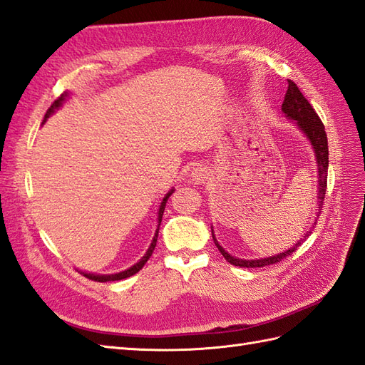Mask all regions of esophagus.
Wrapping results in <instances>:
<instances>
[{"label":"esophagus","mask_w":365,"mask_h":365,"mask_svg":"<svg viewBox=\"0 0 365 365\" xmlns=\"http://www.w3.org/2000/svg\"><path fill=\"white\" fill-rule=\"evenodd\" d=\"M210 171H207V168H205V166L199 165L195 166V168L191 171L190 174V182L192 185H202V183H206L207 179H210Z\"/></svg>","instance_id":"1"}]
</instances>
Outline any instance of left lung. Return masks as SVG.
Wrapping results in <instances>:
<instances>
[{"label": "left lung", "mask_w": 365, "mask_h": 365, "mask_svg": "<svg viewBox=\"0 0 365 365\" xmlns=\"http://www.w3.org/2000/svg\"><path fill=\"white\" fill-rule=\"evenodd\" d=\"M289 87L286 91V96L283 101V106H281V111H283L284 116L292 120L297 128L304 134L307 140L312 145V150L315 153V162H317V170H318V191H317V206H315V220L310 225L309 231L304 234L303 238H299V242L295 243L292 247L286 249L284 252H279L270 257L264 258H252V259H243L234 257L229 252H226L222 247V245L217 242V238L214 235V229L211 226L212 231V240L215 246L218 247V251L226 258L227 263H231L234 266H240V267H264L269 264H275L279 259L286 258L287 255L297 251V247L301 246L306 238L312 234V229L315 227L318 217L322 211V202H324V195H326V188H327V170H329V147H327V134L324 131V125H322L321 119L318 118V114L315 110L312 108L309 101L303 96V93L299 91L295 82L287 81Z\"/></svg>", "instance_id": "8db88e82"}]
</instances>
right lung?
<instances>
[{
    "instance_id": "obj_1",
    "label": "right lung",
    "mask_w": 365,
    "mask_h": 365,
    "mask_svg": "<svg viewBox=\"0 0 365 365\" xmlns=\"http://www.w3.org/2000/svg\"><path fill=\"white\" fill-rule=\"evenodd\" d=\"M70 98V93L68 91H66L64 95H61L53 103H51V107L47 110V113H46V116H44V120L43 122H46L51 114H53L55 111H58L62 106H64V102L67 101ZM174 192V188L173 190H170L168 192L165 194V197H163V200H162V203H160V206H159V211H158V229H155V234H154V237H153V242H151V245H150V247H148V251L145 252V255L139 259L138 263H134L131 267H128V269H125V270H122V272H116V274H95V272H86V270H79V272L84 275V277H87L88 279H93V281H99V283H107V281H118V279H123V278H128V277H131V275H134V274H138L139 270L143 267V264L148 262L150 259V257L153 255V251H154V247H155V243H158V235H159V227H160V222H162V215H163V211H165V205H166V202H168V199H170V195Z\"/></svg>"
}]
</instances>
